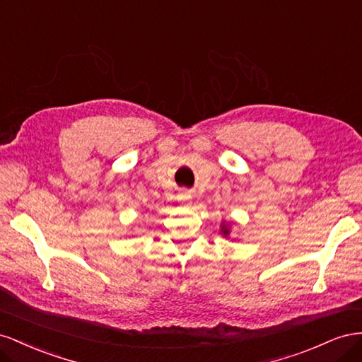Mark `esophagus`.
Masks as SVG:
<instances>
[{"instance_id": "34e87169", "label": "esophagus", "mask_w": 362, "mask_h": 362, "mask_svg": "<svg viewBox=\"0 0 362 362\" xmlns=\"http://www.w3.org/2000/svg\"><path fill=\"white\" fill-rule=\"evenodd\" d=\"M187 195H188L187 192H182V199H188V197H187Z\"/></svg>"}]
</instances>
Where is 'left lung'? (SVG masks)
I'll use <instances>...</instances> for the list:
<instances>
[{"mask_svg": "<svg viewBox=\"0 0 362 362\" xmlns=\"http://www.w3.org/2000/svg\"><path fill=\"white\" fill-rule=\"evenodd\" d=\"M221 233H223L224 236H229V233H230L229 224H227V223H223V224H221Z\"/></svg>", "mask_w": 362, "mask_h": 362, "instance_id": "1", "label": "left lung"}]
</instances>
